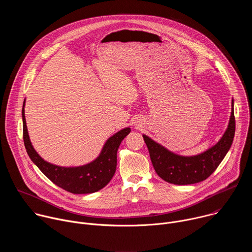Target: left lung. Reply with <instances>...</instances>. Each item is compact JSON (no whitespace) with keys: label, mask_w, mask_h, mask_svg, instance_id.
I'll use <instances>...</instances> for the list:
<instances>
[{"label":"left lung","mask_w":252,"mask_h":252,"mask_svg":"<svg viewBox=\"0 0 252 252\" xmlns=\"http://www.w3.org/2000/svg\"><path fill=\"white\" fill-rule=\"evenodd\" d=\"M231 106L228 126L221 138L213 147L196 156L176 155L148 135L142 134L158 175L164 182L178 186L197 184L206 179L218 168L232 145L235 133L233 99Z\"/></svg>","instance_id":"left-lung-1"}]
</instances>
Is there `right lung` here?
Here are the masks:
<instances>
[{"mask_svg": "<svg viewBox=\"0 0 252 252\" xmlns=\"http://www.w3.org/2000/svg\"><path fill=\"white\" fill-rule=\"evenodd\" d=\"M22 117L24 143L27 153L32 161L56 186L71 193L84 194L95 192L111 182L117 168V153L119 147L123 139L130 132V127H126L118 131L107 139L98 157L92 162L81 166L64 167L46 161L33 149L26 124L25 100Z\"/></svg>", "mask_w": 252, "mask_h": 252, "instance_id": "1", "label": "right lung"}]
</instances>
